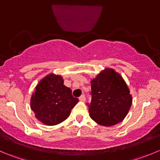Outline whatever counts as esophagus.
I'll return each instance as SVG.
<instances>
[{
    "instance_id": "1",
    "label": "esophagus",
    "mask_w": 160,
    "mask_h": 160,
    "mask_svg": "<svg viewBox=\"0 0 160 160\" xmlns=\"http://www.w3.org/2000/svg\"><path fill=\"white\" fill-rule=\"evenodd\" d=\"M79 100H80V102H84V101H85V96H84V94H83V95L80 96V97L79 98Z\"/></svg>"
}]
</instances>
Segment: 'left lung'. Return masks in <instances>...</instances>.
Here are the masks:
<instances>
[{"label": "left lung", "mask_w": 160, "mask_h": 160, "mask_svg": "<svg viewBox=\"0 0 160 160\" xmlns=\"http://www.w3.org/2000/svg\"><path fill=\"white\" fill-rule=\"evenodd\" d=\"M90 116L98 124L111 127L123 120L131 105L132 96L120 74L106 68L91 81Z\"/></svg>", "instance_id": "obj_1"}]
</instances>
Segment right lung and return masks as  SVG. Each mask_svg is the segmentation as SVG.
<instances>
[{
  "instance_id": "1",
  "label": "right lung",
  "mask_w": 160,
  "mask_h": 160,
  "mask_svg": "<svg viewBox=\"0 0 160 160\" xmlns=\"http://www.w3.org/2000/svg\"><path fill=\"white\" fill-rule=\"evenodd\" d=\"M79 102L70 88L64 85L62 77L50 73L40 80L30 99V108L39 121L54 126L66 120Z\"/></svg>"
}]
</instances>
